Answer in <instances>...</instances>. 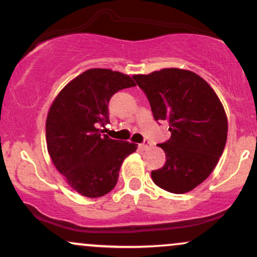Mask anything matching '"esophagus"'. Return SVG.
Instances as JSON below:
<instances>
[{"instance_id": "1", "label": "esophagus", "mask_w": 257, "mask_h": 257, "mask_svg": "<svg viewBox=\"0 0 257 257\" xmlns=\"http://www.w3.org/2000/svg\"><path fill=\"white\" fill-rule=\"evenodd\" d=\"M151 146H152V144L147 140H145L143 144H140V145H139V147H140L141 150H147V149H150Z\"/></svg>"}]
</instances>
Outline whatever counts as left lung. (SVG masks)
<instances>
[{
    "label": "left lung",
    "mask_w": 257,
    "mask_h": 257,
    "mask_svg": "<svg viewBox=\"0 0 257 257\" xmlns=\"http://www.w3.org/2000/svg\"><path fill=\"white\" fill-rule=\"evenodd\" d=\"M156 120H167L172 137L159 147L166 164L153 182L172 193L192 191L210 175L227 140V117L216 93L200 76L180 69L134 75Z\"/></svg>",
    "instance_id": "1"
}]
</instances>
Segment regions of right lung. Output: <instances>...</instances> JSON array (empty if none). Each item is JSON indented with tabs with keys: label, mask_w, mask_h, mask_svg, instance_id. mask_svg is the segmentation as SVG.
<instances>
[{
	"label": "right lung",
	"mask_w": 257,
	"mask_h": 257,
	"mask_svg": "<svg viewBox=\"0 0 257 257\" xmlns=\"http://www.w3.org/2000/svg\"><path fill=\"white\" fill-rule=\"evenodd\" d=\"M134 85L124 73L90 69L65 85L49 108V156L67 184L82 196L98 198L113 190L123 161L137 151V144L113 140L100 129L110 123L111 96Z\"/></svg>",
	"instance_id": "obj_1"
}]
</instances>
